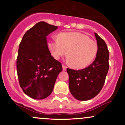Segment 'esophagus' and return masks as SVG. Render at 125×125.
Returning a JSON list of instances; mask_svg holds the SVG:
<instances>
[{"label":"esophagus","instance_id":"34e87169","mask_svg":"<svg viewBox=\"0 0 125 125\" xmlns=\"http://www.w3.org/2000/svg\"><path fill=\"white\" fill-rule=\"evenodd\" d=\"M62 67H63V71H66V67L64 65H63V64L62 65Z\"/></svg>","mask_w":125,"mask_h":125}]
</instances>
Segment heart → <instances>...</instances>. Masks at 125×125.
<instances>
[{"instance_id": "obj_1", "label": "heart", "mask_w": 125, "mask_h": 125, "mask_svg": "<svg viewBox=\"0 0 125 125\" xmlns=\"http://www.w3.org/2000/svg\"><path fill=\"white\" fill-rule=\"evenodd\" d=\"M48 47L55 59L67 53V60L76 69H83L89 65L98 52V45L95 41L79 32L61 33L58 39L49 42Z\"/></svg>"}]
</instances>
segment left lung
I'll return each instance as SVG.
<instances>
[{"label": "left lung", "instance_id": "obj_1", "mask_svg": "<svg viewBox=\"0 0 125 125\" xmlns=\"http://www.w3.org/2000/svg\"><path fill=\"white\" fill-rule=\"evenodd\" d=\"M98 52L94 62L81 70L67 69L71 93L79 100H87L95 97L104 86L109 68V52L107 45L97 33H94Z\"/></svg>", "mask_w": 125, "mask_h": 125}]
</instances>
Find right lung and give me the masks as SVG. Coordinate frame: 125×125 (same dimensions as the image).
I'll return each instance as SVG.
<instances>
[{
    "label": "right lung",
    "mask_w": 125,
    "mask_h": 125,
    "mask_svg": "<svg viewBox=\"0 0 125 125\" xmlns=\"http://www.w3.org/2000/svg\"><path fill=\"white\" fill-rule=\"evenodd\" d=\"M57 29L39 21L25 33L19 46L16 69L20 86L35 99H43L51 94L62 71V63L52 56L47 43V36Z\"/></svg>",
    "instance_id": "add662e5"
}]
</instances>
